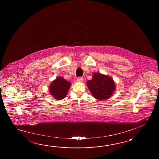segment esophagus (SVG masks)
<instances>
[{
  "instance_id": "esophagus-1",
  "label": "esophagus",
  "mask_w": 159,
  "mask_h": 159,
  "mask_svg": "<svg viewBox=\"0 0 159 159\" xmlns=\"http://www.w3.org/2000/svg\"><path fill=\"white\" fill-rule=\"evenodd\" d=\"M77 81H78V82H80V83H81V82H83V81L84 79L83 78H81V77H80V78H77Z\"/></svg>"
}]
</instances>
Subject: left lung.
I'll use <instances>...</instances> for the list:
<instances>
[{
    "label": "left lung",
    "mask_w": 159,
    "mask_h": 159,
    "mask_svg": "<svg viewBox=\"0 0 159 159\" xmlns=\"http://www.w3.org/2000/svg\"><path fill=\"white\" fill-rule=\"evenodd\" d=\"M86 85L93 96L100 101L110 98L116 89L112 78L101 73H94L93 78L87 81Z\"/></svg>",
    "instance_id": "1"
}]
</instances>
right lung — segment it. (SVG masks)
Masks as SVG:
<instances>
[{
	"label": "right lung",
	"mask_w": 159,
	"mask_h": 159,
	"mask_svg": "<svg viewBox=\"0 0 159 159\" xmlns=\"http://www.w3.org/2000/svg\"><path fill=\"white\" fill-rule=\"evenodd\" d=\"M71 83L61 76H58L52 81L49 87L50 94L56 100H62L65 98L70 88Z\"/></svg>",
	"instance_id": "obj_1"
}]
</instances>
